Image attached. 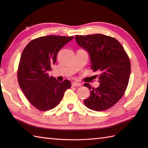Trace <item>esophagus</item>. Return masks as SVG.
<instances>
[{"instance_id": "obj_1", "label": "esophagus", "mask_w": 148, "mask_h": 148, "mask_svg": "<svg viewBox=\"0 0 148 148\" xmlns=\"http://www.w3.org/2000/svg\"><path fill=\"white\" fill-rule=\"evenodd\" d=\"M72 86H81V83H78V82H73L72 83Z\"/></svg>"}]
</instances>
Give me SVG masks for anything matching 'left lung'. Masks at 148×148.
Wrapping results in <instances>:
<instances>
[{
    "label": "left lung",
    "mask_w": 148,
    "mask_h": 148,
    "mask_svg": "<svg viewBox=\"0 0 148 148\" xmlns=\"http://www.w3.org/2000/svg\"><path fill=\"white\" fill-rule=\"evenodd\" d=\"M75 39L78 45L88 52L91 68L100 72L98 88L84 84L90 91L84 104L96 111L109 109L121 99L127 89L131 71L129 58L118 40L110 36L77 35Z\"/></svg>",
    "instance_id": "8db88e82"
}]
</instances>
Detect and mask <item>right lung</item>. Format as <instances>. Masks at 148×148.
I'll use <instances>...</instances> for the list:
<instances>
[{
	"mask_svg": "<svg viewBox=\"0 0 148 148\" xmlns=\"http://www.w3.org/2000/svg\"><path fill=\"white\" fill-rule=\"evenodd\" d=\"M73 36H47L34 39L23 49L19 63L18 81L28 100L40 111L55 108L60 102L66 90L71 86L67 79L59 82L48 71L56 62L63 46Z\"/></svg>",
	"mask_w": 148,
	"mask_h": 148,
	"instance_id": "obj_1",
	"label": "right lung"
}]
</instances>
